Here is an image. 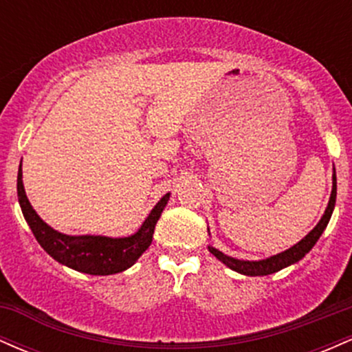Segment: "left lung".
Returning <instances> with one entry per match:
<instances>
[{
	"mask_svg": "<svg viewBox=\"0 0 352 352\" xmlns=\"http://www.w3.org/2000/svg\"><path fill=\"white\" fill-rule=\"evenodd\" d=\"M336 188H338L336 187V172H334L333 173V192H331L329 204H328V207H326L324 215L321 217L319 223L313 230H311L308 235L302 238L301 241H298V243L292 246L289 250H286V252L278 253V254H274V256H270V258H266V260H260V261L236 260V258L227 256V254L218 252V250L213 248V246H208V252L212 254H215L218 260H220L223 265H227L230 270H233V272H238L241 274H246V276H266V274L280 272V270L286 268V266L298 263V261H300L301 258L305 256V254L308 253L314 245H316V241L319 240V236H321V233L324 232L326 227H328L329 218H331V215H333L334 205H336Z\"/></svg>",
	"mask_w": 352,
	"mask_h": 352,
	"instance_id": "left-lung-1",
	"label": "left lung"
}]
</instances>
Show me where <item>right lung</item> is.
<instances>
[{"label": "right lung", "mask_w": 352, "mask_h": 352, "mask_svg": "<svg viewBox=\"0 0 352 352\" xmlns=\"http://www.w3.org/2000/svg\"><path fill=\"white\" fill-rule=\"evenodd\" d=\"M170 193L164 195L159 204L152 208L148 217L145 218L139 232L125 238H109V236H71L56 232L50 225L44 223L34 208L28 200L23 187V170L19 165L18 170V200L21 205L24 220L30 225L31 232L43 246L44 252L51 254L56 261L69 266L76 272L98 274L120 273L131 268L139 260V256L152 243L153 230L157 220L162 215V210L167 205Z\"/></svg>", "instance_id": "obj_1"}]
</instances>
